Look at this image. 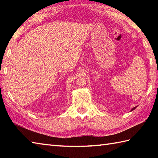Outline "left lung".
<instances>
[{"instance_id": "8db88e82", "label": "left lung", "mask_w": 158, "mask_h": 158, "mask_svg": "<svg viewBox=\"0 0 158 158\" xmlns=\"http://www.w3.org/2000/svg\"><path fill=\"white\" fill-rule=\"evenodd\" d=\"M136 108V107H134V108H132V110H132H132H135Z\"/></svg>"}]
</instances>
